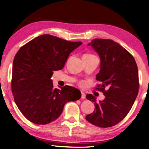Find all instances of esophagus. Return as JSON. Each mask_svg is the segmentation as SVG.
I'll return each instance as SVG.
<instances>
[{
  "instance_id": "esophagus-1",
  "label": "esophagus",
  "mask_w": 149,
  "mask_h": 149,
  "mask_svg": "<svg viewBox=\"0 0 149 149\" xmlns=\"http://www.w3.org/2000/svg\"><path fill=\"white\" fill-rule=\"evenodd\" d=\"M86 97V95L83 92H81V98L82 99H85Z\"/></svg>"
}]
</instances>
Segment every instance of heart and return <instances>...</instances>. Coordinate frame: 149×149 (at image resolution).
Instances as JSON below:
<instances>
[{
  "label": "heart",
  "mask_w": 149,
  "mask_h": 149,
  "mask_svg": "<svg viewBox=\"0 0 149 149\" xmlns=\"http://www.w3.org/2000/svg\"><path fill=\"white\" fill-rule=\"evenodd\" d=\"M86 55H88V54H86ZM81 84H84V83H81Z\"/></svg>",
  "instance_id": "heart-1"
}]
</instances>
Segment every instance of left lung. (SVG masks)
<instances>
[{
    "label": "left lung",
    "mask_w": 149,
    "mask_h": 149,
    "mask_svg": "<svg viewBox=\"0 0 149 149\" xmlns=\"http://www.w3.org/2000/svg\"><path fill=\"white\" fill-rule=\"evenodd\" d=\"M88 46L100 57L96 80L101 84L96 89L103 92L105 97L97 103L95 96L86 95L87 100L94 103L95 110L86 119L99 127L114 126L128 114L138 95V66L132 55L112 40L95 39Z\"/></svg>",
    "instance_id": "1"
}]
</instances>
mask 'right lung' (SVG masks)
<instances>
[{
  "label": "right lung",
  "instance_id": "obj_1",
  "mask_svg": "<svg viewBox=\"0 0 149 149\" xmlns=\"http://www.w3.org/2000/svg\"><path fill=\"white\" fill-rule=\"evenodd\" d=\"M82 45L51 35H42L26 43L14 57L11 90L17 107L35 124L55 121L69 101L79 100L78 89L66 85L55 88L54 71L62 70L70 54Z\"/></svg>",
  "mask_w": 149,
  "mask_h": 149
}]
</instances>
